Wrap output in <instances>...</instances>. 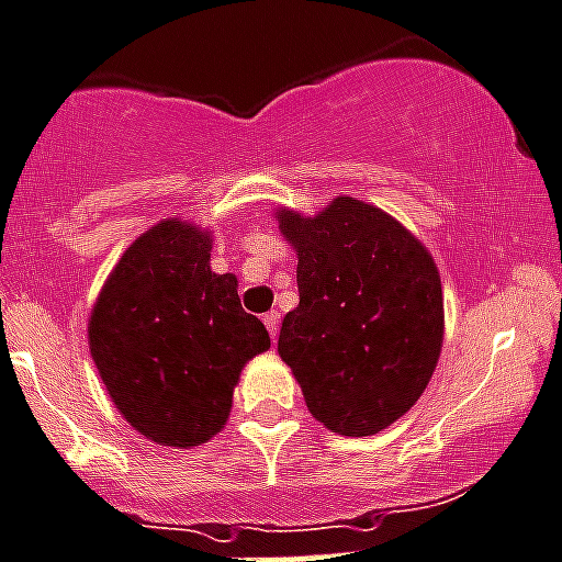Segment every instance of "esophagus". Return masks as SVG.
I'll return each mask as SVG.
<instances>
[{"mask_svg":"<svg viewBox=\"0 0 562 562\" xmlns=\"http://www.w3.org/2000/svg\"><path fill=\"white\" fill-rule=\"evenodd\" d=\"M261 319H265L267 330H270V336H272V339H276V336H278V325H281V314H278L276 308H272V312H267Z\"/></svg>","mask_w":562,"mask_h":562,"instance_id":"obj_1","label":"esophagus"}]
</instances>
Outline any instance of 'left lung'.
<instances>
[{
  "label": "left lung",
  "mask_w": 562,
  "mask_h": 562,
  "mask_svg": "<svg viewBox=\"0 0 562 562\" xmlns=\"http://www.w3.org/2000/svg\"><path fill=\"white\" fill-rule=\"evenodd\" d=\"M297 250L301 303L278 352L308 411L339 436H372L425 392L445 339L441 278L425 245L392 215L334 198L317 217L281 210Z\"/></svg>",
  "instance_id": "obj_1"
}]
</instances>
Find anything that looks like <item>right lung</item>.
Returning <instances> with one entry per match:
<instances>
[{"mask_svg":"<svg viewBox=\"0 0 562 562\" xmlns=\"http://www.w3.org/2000/svg\"><path fill=\"white\" fill-rule=\"evenodd\" d=\"M210 234L148 228L121 256L90 314V352L112 403L165 447H198L228 419L245 361L270 347L237 278L210 270Z\"/></svg>","mask_w":562,"mask_h":562,"instance_id":"right-lung-1","label":"right lung"}]
</instances>
